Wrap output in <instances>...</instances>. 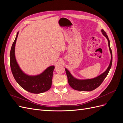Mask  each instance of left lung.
<instances>
[{"label": "left lung", "instance_id": "8db88e82", "mask_svg": "<svg viewBox=\"0 0 123 123\" xmlns=\"http://www.w3.org/2000/svg\"><path fill=\"white\" fill-rule=\"evenodd\" d=\"M101 32L104 36H105L108 40V46L111 54V61L108 67L105 72L100 74L99 76L94 77L91 79H86V80H79L77 79L74 77L69 71L65 68L67 76L68 77V83L71 87L74 90L80 91H91L94 90L96 88L101 85L104 80H105L106 76L108 74L110 69L111 67L112 62V51L110 46V40L108 38L106 33L104 31V30H102Z\"/></svg>", "mask_w": 123, "mask_h": 123}]
</instances>
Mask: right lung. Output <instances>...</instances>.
<instances>
[{
    "label": "right lung",
    "mask_w": 123,
    "mask_h": 123,
    "mask_svg": "<svg viewBox=\"0 0 123 123\" xmlns=\"http://www.w3.org/2000/svg\"><path fill=\"white\" fill-rule=\"evenodd\" d=\"M18 33L19 32L17 33L10 54L11 69L15 80L20 87L33 93L39 94L49 90L51 87L54 66L49 67L42 73L37 75H29L24 73L18 65L15 54Z\"/></svg>",
    "instance_id": "right-lung-1"
}]
</instances>
